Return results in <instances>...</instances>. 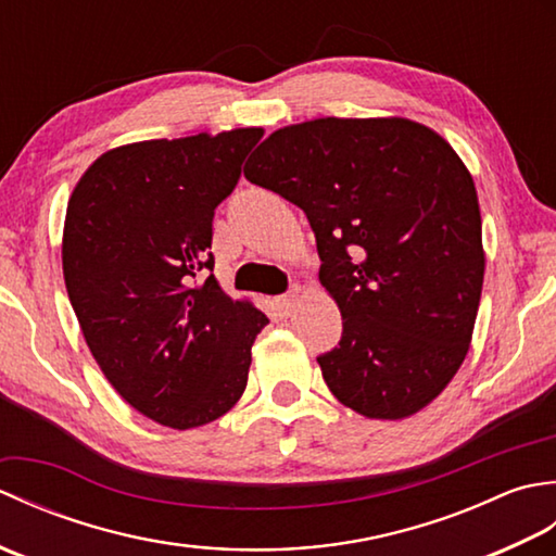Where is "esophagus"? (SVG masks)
Masks as SVG:
<instances>
[{
    "label": "esophagus",
    "mask_w": 556,
    "mask_h": 556,
    "mask_svg": "<svg viewBox=\"0 0 556 556\" xmlns=\"http://www.w3.org/2000/svg\"><path fill=\"white\" fill-rule=\"evenodd\" d=\"M299 293H301V289L296 287V289H291L289 293H285V296H279V299H275V305H277V311H279V315H291V311L296 308V301H299Z\"/></svg>",
    "instance_id": "1"
}]
</instances>
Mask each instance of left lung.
I'll return each instance as SVG.
<instances>
[{
	"label": "left lung",
	"instance_id": "left-lung-1",
	"mask_svg": "<svg viewBox=\"0 0 556 556\" xmlns=\"http://www.w3.org/2000/svg\"><path fill=\"white\" fill-rule=\"evenodd\" d=\"M243 174L315 231L320 285L344 320L317 358L329 392L377 420L440 396L468 353L485 277L476 184L454 148L401 116H325L279 128Z\"/></svg>",
	"mask_w": 556,
	"mask_h": 556
}]
</instances>
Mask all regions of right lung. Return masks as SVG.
Returning a JSON list of instances; mask_svg holds the SVG:
<instances>
[{
	"label": "right lung",
	"mask_w": 556,
	"mask_h": 556,
	"mask_svg": "<svg viewBox=\"0 0 556 556\" xmlns=\"http://www.w3.org/2000/svg\"><path fill=\"white\" fill-rule=\"evenodd\" d=\"M263 128L143 140L104 152L68 198V301L100 370L150 420L191 430L241 399L269 320L215 275L212 217Z\"/></svg>",
	"instance_id": "1"
}]
</instances>
